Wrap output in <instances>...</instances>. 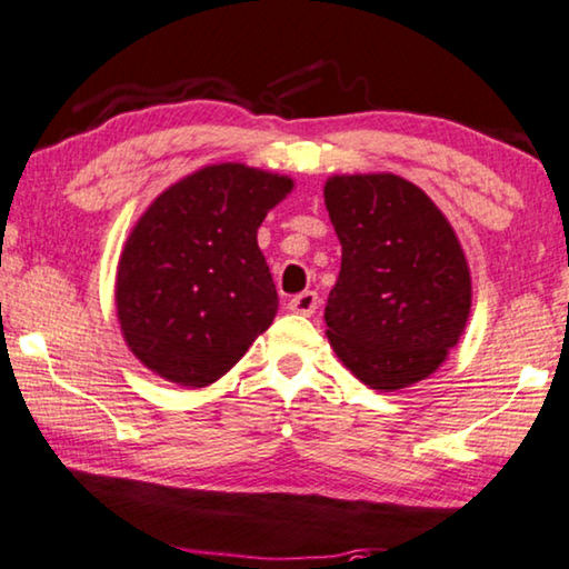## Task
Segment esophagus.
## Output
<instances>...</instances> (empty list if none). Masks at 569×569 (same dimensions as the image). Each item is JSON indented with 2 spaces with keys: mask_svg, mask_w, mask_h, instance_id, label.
I'll return each instance as SVG.
<instances>
[{
  "mask_svg": "<svg viewBox=\"0 0 569 569\" xmlns=\"http://www.w3.org/2000/svg\"><path fill=\"white\" fill-rule=\"evenodd\" d=\"M317 307H319V296L313 291H303L288 301V309L293 313H301V317H311V313L317 311Z\"/></svg>",
  "mask_w": 569,
  "mask_h": 569,
  "instance_id": "1",
  "label": "esophagus"
}]
</instances>
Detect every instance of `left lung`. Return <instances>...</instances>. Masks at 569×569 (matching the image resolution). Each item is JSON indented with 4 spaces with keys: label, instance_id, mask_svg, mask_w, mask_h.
Instances as JSON below:
<instances>
[{
    "label": "left lung",
    "instance_id": "8db88e82",
    "mask_svg": "<svg viewBox=\"0 0 569 569\" xmlns=\"http://www.w3.org/2000/svg\"><path fill=\"white\" fill-rule=\"evenodd\" d=\"M325 203L342 244L325 309L337 358L376 391L429 378L460 342L472 307L452 224L417 183L393 173L329 176Z\"/></svg>",
    "mask_w": 569,
    "mask_h": 569
}]
</instances>
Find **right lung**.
I'll use <instances>...</instances> for the list:
<instances>
[{"instance_id":"obj_1","label":"right lung","mask_w":569,"mask_h":569,"mask_svg":"<svg viewBox=\"0 0 569 569\" xmlns=\"http://www.w3.org/2000/svg\"><path fill=\"white\" fill-rule=\"evenodd\" d=\"M293 178L244 163L183 176L134 222L117 266V319L130 352L163 380L203 388L273 325L278 293L258 227Z\"/></svg>"}]
</instances>
